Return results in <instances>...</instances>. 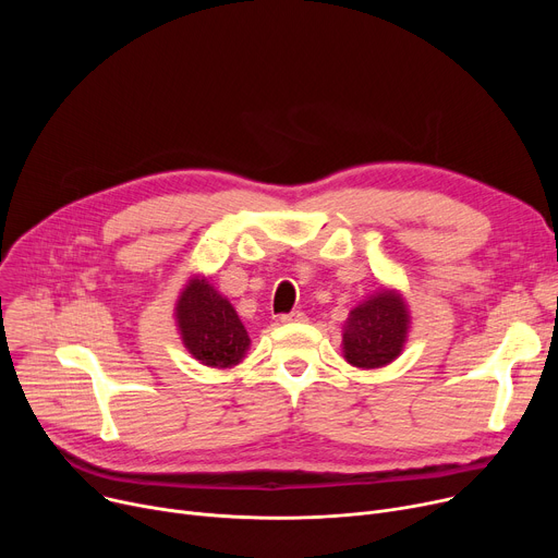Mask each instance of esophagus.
<instances>
[{
    "mask_svg": "<svg viewBox=\"0 0 558 558\" xmlns=\"http://www.w3.org/2000/svg\"><path fill=\"white\" fill-rule=\"evenodd\" d=\"M280 320H282V324H303V320H307V316H305V312L294 310V312H289V314H282Z\"/></svg>",
    "mask_w": 558,
    "mask_h": 558,
    "instance_id": "1",
    "label": "esophagus"
}]
</instances>
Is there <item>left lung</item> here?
Wrapping results in <instances>:
<instances>
[{"label":"left lung","instance_id":"8db88e82","mask_svg":"<svg viewBox=\"0 0 558 558\" xmlns=\"http://www.w3.org/2000/svg\"><path fill=\"white\" fill-rule=\"evenodd\" d=\"M409 314L396 291L377 296L350 312L343 332V357L360 368H379L393 362L404 345Z\"/></svg>","mask_w":558,"mask_h":558}]
</instances>
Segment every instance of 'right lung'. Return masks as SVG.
<instances>
[{
  "mask_svg": "<svg viewBox=\"0 0 558 558\" xmlns=\"http://www.w3.org/2000/svg\"><path fill=\"white\" fill-rule=\"evenodd\" d=\"M183 343L205 366L228 368L240 364L251 343L238 312L217 294L208 280H192L175 305Z\"/></svg>",
  "mask_w": 558,
  "mask_h": 558,
  "instance_id": "1",
  "label": "right lung"
}]
</instances>
